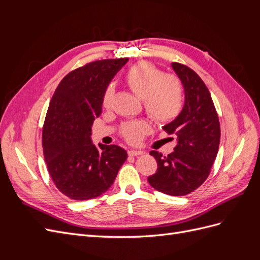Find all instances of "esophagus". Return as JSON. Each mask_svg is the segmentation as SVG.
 <instances>
[{"mask_svg":"<svg viewBox=\"0 0 260 260\" xmlns=\"http://www.w3.org/2000/svg\"><path fill=\"white\" fill-rule=\"evenodd\" d=\"M129 156H139V155H142L143 152L142 151H133V149H131V151L128 152Z\"/></svg>","mask_w":260,"mask_h":260,"instance_id":"esophagus-1","label":"esophagus"}]
</instances>
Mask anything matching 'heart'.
<instances>
[{
  "label": "heart",
  "mask_w": 260,
  "mask_h": 260,
  "mask_svg": "<svg viewBox=\"0 0 260 260\" xmlns=\"http://www.w3.org/2000/svg\"><path fill=\"white\" fill-rule=\"evenodd\" d=\"M124 79L131 91L143 100L148 116L157 123L175 120L182 111L183 89L180 81L174 76H165L162 70L152 62H137L128 69ZM113 95V86H106L102 96L104 107L111 105ZM146 130L144 122L131 121L123 124L121 135L128 142L138 143Z\"/></svg>",
  "instance_id": "1"
}]
</instances>
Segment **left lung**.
Returning a JSON list of instances; mask_svg holds the SVG:
<instances>
[{
    "label": "left lung",
    "mask_w": 260,
    "mask_h": 260,
    "mask_svg": "<svg viewBox=\"0 0 260 260\" xmlns=\"http://www.w3.org/2000/svg\"><path fill=\"white\" fill-rule=\"evenodd\" d=\"M171 67L185 94L180 115L164 125L168 135L177 136V145L168 156L149 152L158 167L147 181L161 193L183 196L200 187L209 176L219 148L220 123L210 93L200 76L179 62H172Z\"/></svg>",
    "instance_id": "8db88e82"
}]
</instances>
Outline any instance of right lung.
Segmentation results:
<instances>
[{
	"mask_svg": "<svg viewBox=\"0 0 260 260\" xmlns=\"http://www.w3.org/2000/svg\"><path fill=\"white\" fill-rule=\"evenodd\" d=\"M129 58L89 62L66 75L55 90L42 131L44 159L54 184L76 201L95 199L112 186L127 152L92 143V124L102 96Z\"/></svg>",
	"mask_w": 260,
	"mask_h": 260,
	"instance_id": "right-lung-1",
	"label": "right lung"
}]
</instances>
